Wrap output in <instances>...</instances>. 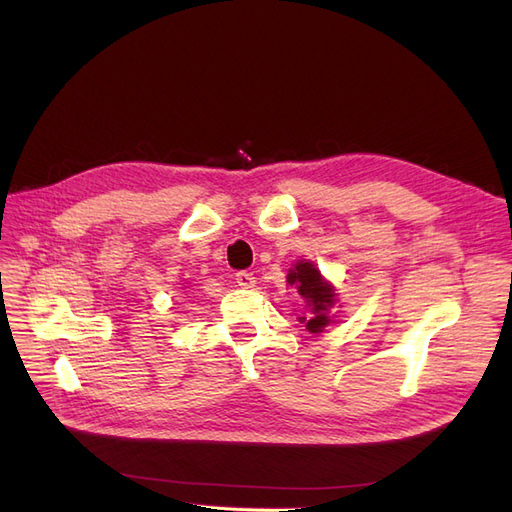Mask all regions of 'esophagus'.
Instances as JSON below:
<instances>
[{
  "label": "esophagus",
  "mask_w": 512,
  "mask_h": 512,
  "mask_svg": "<svg viewBox=\"0 0 512 512\" xmlns=\"http://www.w3.org/2000/svg\"><path fill=\"white\" fill-rule=\"evenodd\" d=\"M235 280H237V284H239L241 288H254V286H256V277H254V273H250V271H239V273L235 275Z\"/></svg>",
  "instance_id": "esophagus-1"
}]
</instances>
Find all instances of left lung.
<instances>
[{"mask_svg": "<svg viewBox=\"0 0 512 512\" xmlns=\"http://www.w3.org/2000/svg\"><path fill=\"white\" fill-rule=\"evenodd\" d=\"M286 282L297 290V294H301V299H305L309 307L307 316L299 320L305 322L307 331L320 333L331 322L329 309L335 305L333 288L322 280L320 271L312 265V262H297L294 269H290Z\"/></svg>", "mask_w": 512, "mask_h": 512, "instance_id": "8db88e82", "label": "left lung"}]
</instances>
